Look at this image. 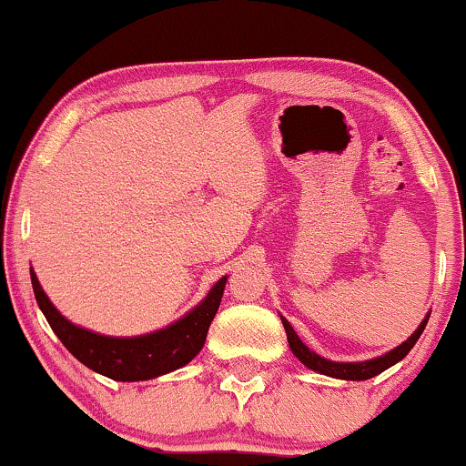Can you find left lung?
<instances>
[{
	"mask_svg": "<svg viewBox=\"0 0 466 466\" xmlns=\"http://www.w3.org/2000/svg\"><path fill=\"white\" fill-rule=\"evenodd\" d=\"M428 318L421 319V324L417 326V330L412 332V335L406 339L404 343H400L398 348L389 350L387 354L382 356H376V359H370V360H359V363H339V360H330V359H324V356H319L318 352H313L311 348L304 346L300 341V337L296 335L294 326L287 321L283 315H280V321H283L285 326V332H287V341H289V348L294 356L304 367H309V370L318 371V373H324V376H330V378H339V380H370V378L378 376V373H382L384 370H389V367H393L395 363H400L401 359H404L406 354L410 352L412 348H415L417 339L421 337L423 329H426L428 324Z\"/></svg>",
	"mask_w": 466,
	"mask_h": 466,
	"instance_id": "1",
	"label": "left lung"
}]
</instances>
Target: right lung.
Segmentation results:
<instances>
[{
  "instance_id": "obj_1",
  "label": "right lung",
  "mask_w": 466,
  "mask_h": 466,
  "mask_svg": "<svg viewBox=\"0 0 466 466\" xmlns=\"http://www.w3.org/2000/svg\"><path fill=\"white\" fill-rule=\"evenodd\" d=\"M30 277L40 311L68 352L88 370L118 382L151 380L187 365L205 346L207 330L216 318L227 285V277H222L192 311L166 329L137 337H110L82 329L66 319L45 294L32 268Z\"/></svg>"
}]
</instances>
